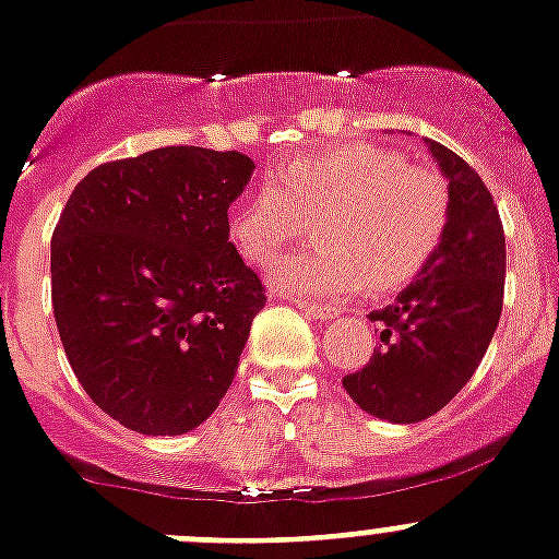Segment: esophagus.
I'll use <instances>...</instances> for the list:
<instances>
[{
  "label": "esophagus",
  "instance_id": "esophagus-1",
  "mask_svg": "<svg viewBox=\"0 0 559 559\" xmlns=\"http://www.w3.org/2000/svg\"><path fill=\"white\" fill-rule=\"evenodd\" d=\"M298 310L307 312L310 319L330 321L338 316V307H330V304H316V301H298Z\"/></svg>",
  "mask_w": 559,
  "mask_h": 559
}]
</instances>
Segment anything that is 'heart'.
Returning a JSON list of instances; mask_svg holds the SVG:
<instances>
[{
    "mask_svg": "<svg viewBox=\"0 0 559 559\" xmlns=\"http://www.w3.org/2000/svg\"><path fill=\"white\" fill-rule=\"evenodd\" d=\"M316 215L319 243L272 261L270 281L289 293H393L442 247L451 192L437 169L411 166L382 146L326 148L278 163L255 194L235 206L229 235L240 255L264 264Z\"/></svg>",
    "mask_w": 559,
    "mask_h": 559,
    "instance_id": "obj_1",
    "label": "heart"
}]
</instances>
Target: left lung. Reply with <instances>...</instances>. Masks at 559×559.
Returning <instances> with one entry per match:
<instances>
[{"label": "left lung", "mask_w": 559, "mask_h": 559, "mask_svg": "<svg viewBox=\"0 0 559 559\" xmlns=\"http://www.w3.org/2000/svg\"><path fill=\"white\" fill-rule=\"evenodd\" d=\"M428 148L448 177V233L396 304L370 312L382 344L342 382L361 411L399 425L428 419L468 384L506 293V233L488 186L456 152Z\"/></svg>", "instance_id": "obj_1"}]
</instances>
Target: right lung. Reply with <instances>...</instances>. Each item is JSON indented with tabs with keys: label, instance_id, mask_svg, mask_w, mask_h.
I'll list each match as a JSON object with an SVG mask.
<instances>
[{
	"label": "right lung",
	"instance_id": "obj_1",
	"mask_svg": "<svg viewBox=\"0 0 559 559\" xmlns=\"http://www.w3.org/2000/svg\"><path fill=\"white\" fill-rule=\"evenodd\" d=\"M252 169L240 152L154 148L91 169L59 215V338L91 402L126 428L194 430L233 384L266 304L226 215Z\"/></svg>",
	"mask_w": 559,
	"mask_h": 559
}]
</instances>
